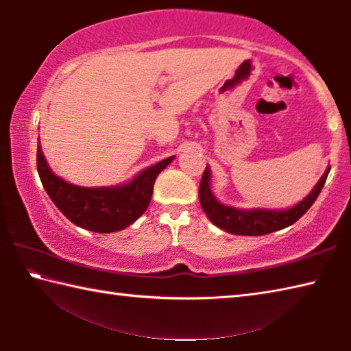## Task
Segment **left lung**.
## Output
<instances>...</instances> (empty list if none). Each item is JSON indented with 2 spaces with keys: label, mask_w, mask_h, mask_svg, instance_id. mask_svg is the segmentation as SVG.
<instances>
[{
  "label": "left lung",
  "mask_w": 351,
  "mask_h": 351,
  "mask_svg": "<svg viewBox=\"0 0 351 351\" xmlns=\"http://www.w3.org/2000/svg\"><path fill=\"white\" fill-rule=\"evenodd\" d=\"M330 173V167L314 186L311 193L289 209L268 210V209H235V207L224 206L213 197L210 190V170L206 167L203 178L199 182V203L207 218L218 226L219 229L234 235H266L276 230H280L294 224L304 213L310 209L314 201L319 197L320 190Z\"/></svg>",
  "instance_id": "8db88e82"
}]
</instances>
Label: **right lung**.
Here are the masks:
<instances>
[{
  "label": "right lung",
  "mask_w": 351,
  "mask_h": 351,
  "mask_svg": "<svg viewBox=\"0 0 351 351\" xmlns=\"http://www.w3.org/2000/svg\"><path fill=\"white\" fill-rule=\"evenodd\" d=\"M173 158L142 170L122 186L80 187L58 178L47 165L40 142L37 145V170L52 203L75 226L100 234L125 229L147 210L154 181Z\"/></svg>",
  "instance_id": "add662e5"
}]
</instances>
